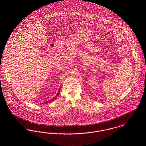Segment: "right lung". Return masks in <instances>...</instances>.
Returning a JSON list of instances; mask_svg holds the SVG:
<instances>
[{
  "label": "right lung",
  "mask_w": 146,
  "mask_h": 146,
  "mask_svg": "<svg viewBox=\"0 0 146 146\" xmlns=\"http://www.w3.org/2000/svg\"><path fill=\"white\" fill-rule=\"evenodd\" d=\"M60 94V91H58V93L57 94V95L54 98H52V99H51V100H49V101H47V102H45L44 104H46V103H50V102H52L54 100V99H55L58 96V95Z\"/></svg>",
  "instance_id": "add662e5"
}]
</instances>
